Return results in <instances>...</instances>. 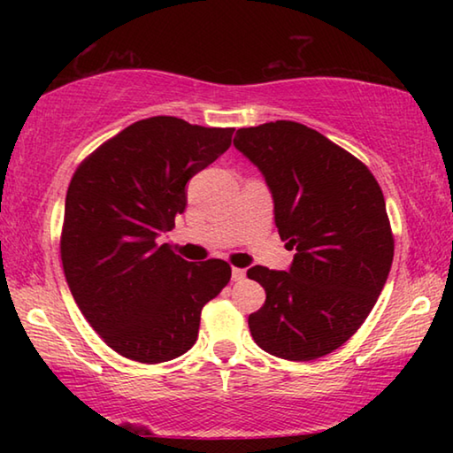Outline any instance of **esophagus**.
<instances>
[{"instance_id":"34e87169","label":"esophagus","mask_w":453,"mask_h":453,"mask_svg":"<svg viewBox=\"0 0 453 453\" xmlns=\"http://www.w3.org/2000/svg\"><path fill=\"white\" fill-rule=\"evenodd\" d=\"M245 278V270H242V267H234L232 270V280L234 281H242Z\"/></svg>"}]
</instances>
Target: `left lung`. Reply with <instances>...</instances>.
<instances>
[{"label":"left lung","mask_w":453,"mask_h":453,"mask_svg":"<svg viewBox=\"0 0 453 453\" xmlns=\"http://www.w3.org/2000/svg\"><path fill=\"white\" fill-rule=\"evenodd\" d=\"M235 150L262 172L288 250V272L254 265L265 303L248 318L267 354L310 362L354 335L386 286L394 237L372 172L316 129L270 121L237 129Z\"/></svg>","instance_id":"obj_1"}]
</instances>
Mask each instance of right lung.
<instances>
[{
    "label": "right lung",
    "instance_id": "right-lung-1",
    "mask_svg": "<svg viewBox=\"0 0 453 453\" xmlns=\"http://www.w3.org/2000/svg\"><path fill=\"white\" fill-rule=\"evenodd\" d=\"M234 127L172 116L135 121L73 173L61 264L83 316L119 356L178 357L197 340L203 305L232 278L224 259L186 262L157 237L188 205V181L232 145Z\"/></svg>",
    "mask_w": 453,
    "mask_h": 453
}]
</instances>
